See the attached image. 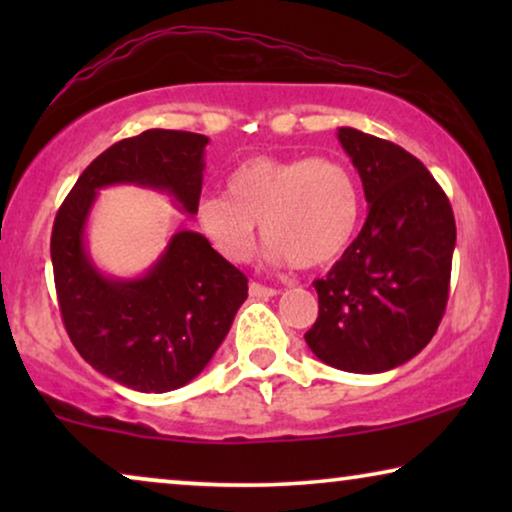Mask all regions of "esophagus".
Listing matches in <instances>:
<instances>
[{
  "mask_svg": "<svg viewBox=\"0 0 512 512\" xmlns=\"http://www.w3.org/2000/svg\"><path fill=\"white\" fill-rule=\"evenodd\" d=\"M249 296L251 298H272V296H277V289H272V286H263L258 282H251L249 284Z\"/></svg>",
  "mask_w": 512,
  "mask_h": 512,
  "instance_id": "34e87169",
  "label": "esophagus"
}]
</instances>
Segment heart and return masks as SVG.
<instances>
[{"mask_svg": "<svg viewBox=\"0 0 512 512\" xmlns=\"http://www.w3.org/2000/svg\"><path fill=\"white\" fill-rule=\"evenodd\" d=\"M359 214V184L331 156L249 158L228 177L226 195H207L195 209L200 230L226 261H249L261 223L270 261L298 268L338 261Z\"/></svg>", "mask_w": 512, "mask_h": 512, "instance_id": "b5f03b06", "label": "heart"}]
</instances>
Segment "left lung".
<instances>
[{
	"mask_svg": "<svg viewBox=\"0 0 512 512\" xmlns=\"http://www.w3.org/2000/svg\"><path fill=\"white\" fill-rule=\"evenodd\" d=\"M368 202L361 233L314 282L307 347L347 373H384L429 345L450 296L457 226L431 172L394 142L340 128Z\"/></svg>",
	"mask_w": 512,
	"mask_h": 512,
	"instance_id": "obj_1",
	"label": "left lung"
}]
</instances>
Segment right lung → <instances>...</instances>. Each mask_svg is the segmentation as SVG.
<instances>
[{"instance_id":"add662e5","label":"right lung","mask_w":512,"mask_h":512,"mask_svg":"<svg viewBox=\"0 0 512 512\" xmlns=\"http://www.w3.org/2000/svg\"><path fill=\"white\" fill-rule=\"evenodd\" d=\"M207 142L184 130L121 139L83 170L53 223L55 291L69 340L97 373L144 394L179 389L205 370L247 300V277L205 235L184 228L142 277H107L86 251L88 214L100 188L137 184L193 216Z\"/></svg>"}]
</instances>
